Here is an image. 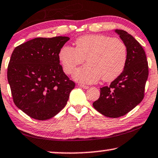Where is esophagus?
Segmentation results:
<instances>
[{
	"mask_svg": "<svg viewBox=\"0 0 158 158\" xmlns=\"http://www.w3.org/2000/svg\"><path fill=\"white\" fill-rule=\"evenodd\" d=\"M80 85V87H81L82 89H89V86H88V85H83V84H81V85Z\"/></svg>",
	"mask_w": 158,
	"mask_h": 158,
	"instance_id": "esophagus-1",
	"label": "esophagus"
}]
</instances>
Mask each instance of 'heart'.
<instances>
[{"label": "heart", "instance_id": "heart-1", "mask_svg": "<svg viewBox=\"0 0 158 158\" xmlns=\"http://www.w3.org/2000/svg\"><path fill=\"white\" fill-rule=\"evenodd\" d=\"M127 48L121 40L102 35H90L77 38L76 48L64 46L59 60L64 72L73 74L86 59L89 63L75 72L73 77L83 83H94L100 78L110 82L123 72L127 61Z\"/></svg>", "mask_w": 158, "mask_h": 158}]
</instances>
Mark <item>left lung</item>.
Wrapping results in <instances>:
<instances>
[{"label":"left lung","instance_id":"1","mask_svg":"<svg viewBox=\"0 0 158 158\" xmlns=\"http://www.w3.org/2000/svg\"><path fill=\"white\" fill-rule=\"evenodd\" d=\"M114 32L126 46V67L109 86L100 89V97L93 103L98 112L114 118L125 115L142 101L149 75L146 54L140 44L126 31Z\"/></svg>","mask_w":158,"mask_h":158}]
</instances>
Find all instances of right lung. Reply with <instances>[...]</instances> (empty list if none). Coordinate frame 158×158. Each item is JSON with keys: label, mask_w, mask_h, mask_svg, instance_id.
Returning a JSON list of instances; mask_svg holds the SVG:
<instances>
[{"label": "right lung", "mask_w": 158, "mask_h": 158, "mask_svg": "<svg viewBox=\"0 0 158 158\" xmlns=\"http://www.w3.org/2000/svg\"><path fill=\"white\" fill-rule=\"evenodd\" d=\"M68 37L36 38L14 48L7 77L15 105L30 118L50 119L66 105L75 84L59 64Z\"/></svg>", "instance_id": "add662e5"}]
</instances>
